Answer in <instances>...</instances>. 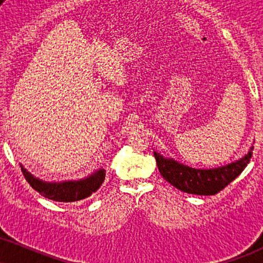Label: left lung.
I'll list each match as a JSON object with an SVG mask.
<instances>
[{
    "instance_id": "left-lung-1",
    "label": "left lung",
    "mask_w": 263,
    "mask_h": 263,
    "mask_svg": "<svg viewBox=\"0 0 263 263\" xmlns=\"http://www.w3.org/2000/svg\"><path fill=\"white\" fill-rule=\"evenodd\" d=\"M252 150L254 147L241 160L213 170H195L171 158H163L157 152L154 155L161 176L177 189L194 195H215L245 170L250 162Z\"/></svg>"
}]
</instances>
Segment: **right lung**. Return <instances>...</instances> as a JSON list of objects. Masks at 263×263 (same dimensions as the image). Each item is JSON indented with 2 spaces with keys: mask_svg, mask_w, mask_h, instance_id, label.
I'll use <instances>...</instances> for the list:
<instances>
[{
  "mask_svg": "<svg viewBox=\"0 0 263 263\" xmlns=\"http://www.w3.org/2000/svg\"><path fill=\"white\" fill-rule=\"evenodd\" d=\"M23 176L30 186L36 190L40 195L46 199L58 201V202H74L86 199L92 193L102 185V181L105 180V170H99L91 176L80 179L77 181H63V183H46L37 178H34L27 170L22 167Z\"/></svg>",
  "mask_w": 263,
  "mask_h": 263,
  "instance_id": "obj_1",
  "label": "right lung"
}]
</instances>
